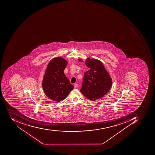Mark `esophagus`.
Returning <instances> with one entry per match:
<instances>
[{
    "label": "esophagus",
    "mask_w": 155,
    "mask_h": 155,
    "mask_svg": "<svg viewBox=\"0 0 155 155\" xmlns=\"http://www.w3.org/2000/svg\"><path fill=\"white\" fill-rule=\"evenodd\" d=\"M78 87V84H74V88H77Z\"/></svg>",
    "instance_id": "obj_1"
}]
</instances>
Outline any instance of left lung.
Segmentation results:
<instances>
[{
    "label": "left lung",
    "mask_w": 155,
    "mask_h": 155,
    "mask_svg": "<svg viewBox=\"0 0 155 155\" xmlns=\"http://www.w3.org/2000/svg\"><path fill=\"white\" fill-rule=\"evenodd\" d=\"M78 60L82 61L81 59ZM85 64L90 69L84 73L80 92L90 100L95 101L109 92L112 84V78L100 61L88 58Z\"/></svg>",
    "instance_id": "obj_1"
}]
</instances>
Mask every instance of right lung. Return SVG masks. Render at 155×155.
Here are the masks:
<instances>
[{
    "mask_svg": "<svg viewBox=\"0 0 155 155\" xmlns=\"http://www.w3.org/2000/svg\"><path fill=\"white\" fill-rule=\"evenodd\" d=\"M67 64V61L64 58H53L48 64L44 76L42 87L44 93L57 102L65 99L74 87L64 73Z\"/></svg>",
    "mask_w": 155,
    "mask_h": 155,
    "instance_id": "obj_1",
    "label": "right lung"
}]
</instances>
